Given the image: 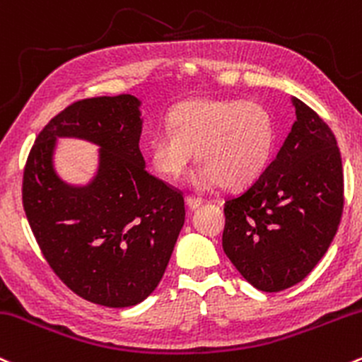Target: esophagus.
Listing matches in <instances>:
<instances>
[{"mask_svg": "<svg viewBox=\"0 0 362 362\" xmlns=\"http://www.w3.org/2000/svg\"><path fill=\"white\" fill-rule=\"evenodd\" d=\"M185 202H187L189 209H197V208H199V206L202 204V199H199V197L187 196V197H185Z\"/></svg>", "mask_w": 362, "mask_h": 362, "instance_id": "obj_1", "label": "esophagus"}]
</instances>
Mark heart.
I'll return each mask as SVG.
<instances>
[{
  "instance_id": "b5f03b06",
  "label": "heart",
  "mask_w": 362,
  "mask_h": 362,
  "mask_svg": "<svg viewBox=\"0 0 362 362\" xmlns=\"http://www.w3.org/2000/svg\"><path fill=\"white\" fill-rule=\"evenodd\" d=\"M276 125L259 103L233 99H192L168 115V129L149 137L148 158L161 177L177 178L192 160L201 163L189 175L197 190H235L263 175L273 156Z\"/></svg>"
}]
</instances>
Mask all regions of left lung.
Wrapping results in <instances>:
<instances>
[{
	"label": "left lung",
	"instance_id": "1",
	"mask_svg": "<svg viewBox=\"0 0 362 362\" xmlns=\"http://www.w3.org/2000/svg\"><path fill=\"white\" fill-rule=\"evenodd\" d=\"M292 105L297 120L276 158L223 209V251L263 292L303 281L328 251L344 211L337 139L300 99Z\"/></svg>",
	"mask_w": 362,
	"mask_h": 362
}]
</instances>
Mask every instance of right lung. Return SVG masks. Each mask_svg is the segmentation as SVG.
<instances>
[{
	"label": "right lung",
	"instance_id": "1",
	"mask_svg": "<svg viewBox=\"0 0 362 362\" xmlns=\"http://www.w3.org/2000/svg\"><path fill=\"white\" fill-rule=\"evenodd\" d=\"M136 96L82 99L51 118L23 170V209L46 261L70 291L106 308L136 305L158 287L185 221L180 190L146 172ZM59 136L100 148L86 186L54 170Z\"/></svg>",
	"mask_w": 362,
	"mask_h": 362
}]
</instances>
